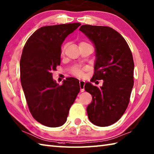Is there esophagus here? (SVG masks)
Wrapping results in <instances>:
<instances>
[{
	"label": "esophagus",
	"instance_id": "34e87169",
	"mask_svg": "<svg viewBox=\"0 0 154 154\" xmlns=\"http://www.w3.org/2000/svg\"><path fill=\"white\" fill-rule=\"evenodd\" d=\"M79 86H80V91L83 92L84 91V86H85V81L80 80L79 81Z\"/></svg>",
	"mask_w": 154,
	"mask_h": 154
}]
</instances>
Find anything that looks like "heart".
Wrapping results in <instances>:
<instances>
[{"mask_svg":"<svg viewBox=\"0 0 154 154\" xmlns=\"http://www.w3.org/2000/svg\"><path fill=\"white\" fill-rule=\"evenodd\" d=\"M63 50H64V48L63 49ZM73 74L77 75V76H78V77H82L83 75V71H82V70H81L80 69L76 68L73 70Z\"/></svg>","mask_w":154,"mask_h":154,"instance_id":"1","label":"heart"}]
</instances>
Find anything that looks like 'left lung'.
<instances>
[{"instance_id":"1","label":"left lung","mask_w":154,"mask_h":154,"mask_svg":"<svg viewBox=\"0 0 154 154\" xmlns=\"http://www.w3.org/2000/svg\"><path fill=\"white\" fill-rule=\"evenodd\" d=\"M79 30L94 46L92 79L104 81L100 88L85 83L92 96L87 107L88 118L95 125L108 127L121 118L129 102L134 83L132 53L124 38L110 27L83 25Z\"/></svg>"}]
</instances>
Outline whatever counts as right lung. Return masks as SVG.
Here are the masks:
<instances>
[{"label": "right lung", "mask_w": 154, "mask_h": 154, "mask_svg": "<svg viewBox=\"0 0 154 154\" xmlns=\"http://www.w3.org/2000/svg\"><path fill=\"white\" fill-rule=\"evenodd\" d=\"M79 23L42 27L25 44L20 60L22 88L36 121L49 127L66 121L69 109L80 91L79 80L68 77L60 85L51 71L60 64L61 46Z\"/></svg>", "instance_id": "1"}]
</instances>
